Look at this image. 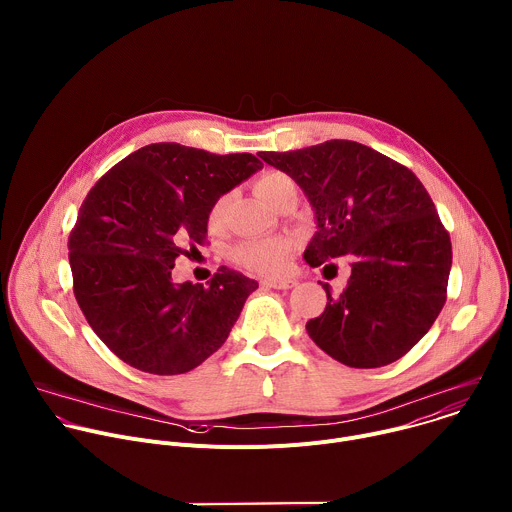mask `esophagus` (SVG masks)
<instances>
[{
  "label": "esophagus",
  "mask_w": 512,
  "mask_h": 512,
  "mask_svg": "<svg viewBox=\"0 0 512 512\" xmlns=\"http://www.w3.org/2000/svg\"><path fill=\"white\" fill-rule=\"evenodd\" d=\"M261 283H263V287H273V289H291V287L298 285L296 279H289V277H285V279H263Z\"/></svg>",
  "instance_id": "1"
}]
</instances>
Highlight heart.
<instances>
[{
	"instance_id": "heart-1",
	"label": "heart",
	"mask_w": 512,
	"mask_h": 512,
	"mask_svg": "<svg viewBox=\"0 0 512 512\" xmlns=\"http://www.w3.org/2000/svg\"><path fill=\"white\" fill-rule=\"evenodd\" d=\"M255 192L257 196L267 202L269 206H275V202L279 198H283L289 192L298 194V186L296 182L291 180L287 174L283 172H265L257 178L255 182ZM225 200H218L212 210H210V221L216 223L221 218ZM296 251V241L287 237V235H277V237H263V239H249L245 243H241L235 249V259L257 271V273H265V275H273L283 271V267L287 265L289 257L294 255Z\"/></svg>"
}]
</instances>
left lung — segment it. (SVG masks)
I'll use <instances>...</instances> for the list:
<instances>
[{
	"label": "left lung",
	"mask_w": 512,
	"mask_h": 512,
	"mask_svg": "<svg viewBox=\"0 0 512 512\" xmlns=\"http://www.w3.org/2000/svg\"><path fill=\"white\" fill-rule=\"evenodd\" d=\"M308 196L316 235L308 265L348 255L340 296L306 324L310 338L352 369L399 360L427 334L446 304L452 243L417 176L367 145L330 139L296 152H259ZM326 269V267H324Z\"/></svg>",
	"instance_id": "obj_1"
}]
</instances>
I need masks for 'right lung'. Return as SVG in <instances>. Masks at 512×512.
<instances>
[{"label":"right lung","mask_w":512,"mask_h":512,"mask_svg":"<svg viewBox=\"0 0 512 512\" xmlns=\"http://www.w3.org/2000/svg\"><path fill=\"white\" fill-rule=\"evenodd\" d=\"M261 168L251 154L150 143L87 194L68 237L75 298L129 367L182 375L229 338L259 283L227 267L208 285L174 283L172 269L184 243H204L216 200Z\"/></svg>","instance_id":"obj_1"}]
</instances>
